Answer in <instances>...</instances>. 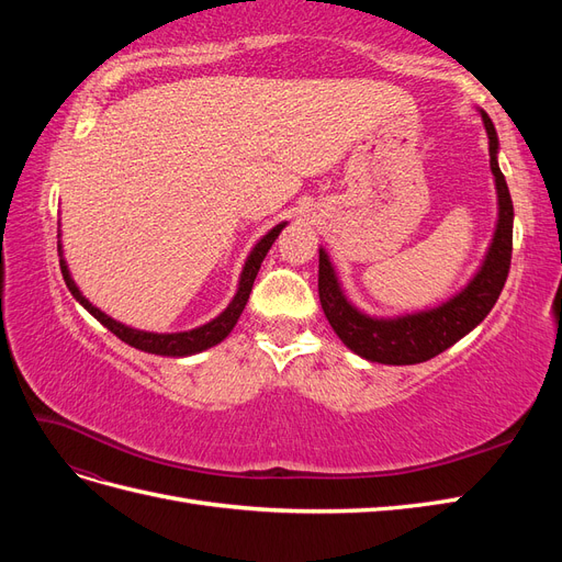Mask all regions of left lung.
<instances>
[{"mask_svg":"<svg viewBox=\"0 0 562 562\" xmlns=\"http://www.w3.org/2000/svg\"><path fill=\"white\" fill-rule=\"evenodd\" d=\"M490 138V168L495 176L499 217L485 260L475 277L454 297L434 310L405 314L396 318L368 316L342 293L328 252L318 248V297L323 314L337 337L361 359L384 366H413L429 361L471 333L495 307L512 267L514 248V201L499 171V138L492 119L481 110Z\"/></svg>","mask_w":562,"mask_h":562,"instance_id":"obj_1","label":"left lung"}]
</instances>
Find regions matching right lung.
<instances>
[{
    "label": "right lung",
    "instance_id": "add662e5",
    "mask_svg": "<svg viewBox=\"0 0 562 562\" xmlns=\"http://www.w3.org/2000/svg\"><path fill=\"white\" fill-rule=\"evenodd\" d=\"M285 227V223L277 225L274 229H269L262 239L255 244V248L250 250L248 260L244 265V271H241V279H239V291H236V295L232 297V302L227 304V310L215 316L213 321L203 323V326L194 328V330H184V333H147V330H135V328H128L124 326V323L114 321L112 316H108L105 312H100L98 307H93V304L81 295V291L77 288L75 279L70 277V269H67V262L63 258V246L58 241V252H60V271H63V279L67 283V288H70V293L75 295V300L81 304L83 310H87L91 316H95L103 326L114 333L122 342L140 349V351H147V353H159V356H176V359H180V356H192V353H199L203 349H211L215 345L223 342V339L232 333V328L236 326V321H239L246 302H248V295L252 291V281L255 277H258L260 271V265L265 260V255L269 252L271 244L277 241V236L281 234V229Z\"/></svg>",
    "mask_w": 562,
    "mask_h": 562
}]
</instances>
